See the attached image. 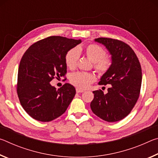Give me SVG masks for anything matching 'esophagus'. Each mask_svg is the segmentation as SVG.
<instances>
[{
  "mask_svg": "<svg viewBox=\"0 0 158 158\" xmlns=\"http://www.w3.org/2000/svg\"><path fill=\"white\" fill-rule=\"evenodd\" d=\"M76 91H77V93H79L84 92V90H81V89H76Z\"/></svg>",
  "mask_w": 158,
  "mask_h": 158,
  "instance_id": "1",
  "label": "esophagus"
}]
</instances>
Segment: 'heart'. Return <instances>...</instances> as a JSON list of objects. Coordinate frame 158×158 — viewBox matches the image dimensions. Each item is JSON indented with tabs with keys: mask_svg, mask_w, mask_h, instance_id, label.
Returning a JSON list of instances; mask_svg holds the SVG:
<instances>
[{
	"mask_svg": "<svg viewBox=\"0 0 158 158\" xmlns=\"http://www.w3.org/2000/svg\"><path fill=\"white\" fill-rule=\"evenodd\" d=\"M81 52H84L86 56L94 63V68L99 74H105L110 68L111 60L110 58L105 56L102 48L96 44H90L85 48H73L68 51L65 56V63L69 69L76 68ZM69 81L77 88L84 89L93 82L94 77L89 73L77 72L71 74Z\"/></svg>",
	"mask_w": 158,
	"mask_h": 158,
	"instance_id": "heart-1",
	"label": "heart"
}]
</instances>
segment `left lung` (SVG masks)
<instances>
[{
  "mask_svg": "<svg viewBox=\"0 0 158 158\" xmlns=\"http://www.w3.org/2000/svg\"><path fill=\"white\" fill-rule=\"evenodd\" d=\"M95 42L106 47L111 64L102 74L100 85L110 84L108 92L95 90L90 108L96 116L107 122L119 121L132 111L139 96L142 74L135 53L129 45L117 40L100 37Z\"/></svg>",
  "mask_w": 158,
  "mask_h": 158,
  "instance_id": "8db88e82",
  "label": "left lung"
}]
</instances>
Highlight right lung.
Segmentation results:
<instances>
[{
    "label": "right lung",
    "instance_id": "right-lung-1",
    "mask_svg": "<svg viewBox=\"0 0 158 158\" xmlns=\"http://www.w3.org/2000/svg\"><path fill=\"white\" fill-rule=\"evenodd\" d=\"M81 40L51 36L35 42L21 58L18 70L17 94L29 116L49 122L65 113L76 94L70 84L56 90L50 82L67 72L65 56Z\"/></svg>",
    "mask_w": 158,
    "mask_h": 158
}]
</instances>
